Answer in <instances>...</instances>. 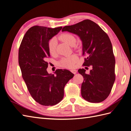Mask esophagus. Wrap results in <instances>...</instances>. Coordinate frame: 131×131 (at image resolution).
<instances>
[{"label":"esophagus","instance_id":"esophagus-1","mask_svg":"<svg viewBox=\"0 0 131 131\" xmlns=\"http://www.w3.org/2000/svg\"><path fill=\"white\" fill-rule=\"evenodd\" d=\"M70 71H71V72L72 73H73L74 74H75L77 73V70H75V69H72L71 70H70Z\"/></svg>","mask_w":131,"mask_h":131}]
</instances>
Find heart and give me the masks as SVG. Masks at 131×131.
Instances as JSON below:
<instances>
[{
  "instance_id": "1",
  "label": "heart",
  "mask_w": 131,
  "mask_h": 131,
  "mask_svg": "<svg viewBox=\"0 0 131 131\" xmlns=\"http://www.w3.org/2000/svg\"><path fill=\"white\" fill-rule=\"evenodd\" d=\"M59 39L66 42L70 46H74L76 43V38L73 35L69 33H65L61 35ZM57 41L56 38L53 37L49 41L48 48L49 52L51 54H54L56 51V46ZM78 61V57L75 55H72L63 58L59 62V65L67 68H72Z\"/></svg>"
}]
</instances>
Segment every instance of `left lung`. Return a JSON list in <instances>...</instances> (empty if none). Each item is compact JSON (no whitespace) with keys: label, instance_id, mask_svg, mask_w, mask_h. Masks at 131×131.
Returning a JSON list of instances; mask_svg holds the SVG:
<instances>
[{"label":"left lung","instance_id":"8db88e82","mask_svg":"<svg viewBox=\"0 0 131 131\" xmlns=\"http://www.w3.org/2000/svg\"><path fill=\"white\" fill-rule=\"evenodd\" d=\"M62 31L79 36L82 42V54L87 55L83 66L92 67L89 74L84 69L78 70L84 78L81 87L82 97L93 103L103 101L110 93L115 80V59L108 35L90 20L66 26Z\"/></svg>","mask_w":131,"mask_h":131}]
</instances>
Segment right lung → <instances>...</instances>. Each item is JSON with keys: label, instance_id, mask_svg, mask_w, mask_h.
<instances>
[{"label": "right lung", "instance_id": "add662e5", "mask_svg": "<svg viewBox=\"0 0 131 131\" xmlns=\"http://www.w3.org/2000/svg\"><path fill=\"white\" fill-rule=\"evenodd\" d=\"M62 27L52 29L35 26L28 30L21 43L19 64L23 78L31 96L43 106L57 104L64 97V88L74 77L69 70L57 69L54 74L47 71L50 57L48 42Z\"/></svg>", "mask_w": 131, "mask_h": 131}]
</instances>
